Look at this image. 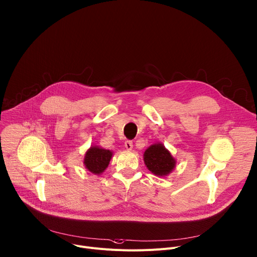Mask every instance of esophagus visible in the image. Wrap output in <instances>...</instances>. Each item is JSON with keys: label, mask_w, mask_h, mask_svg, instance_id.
Here are the masks:
<instances>
[{"label": "esophagus", "mask_w": 257, "mask_h": 257, "mask_svg": "<svg viewBox=\"0 0 257 257\" xmlns=\"http://www.w3.org/2000/svg\"><path fill=\"white\" fill-rule=\"evenodd\" d=\"M125 148L127 151H131L133 149V143L131 141L125 142Z\"/></svg>", "instance_id": "34e87169"}]
</instances>
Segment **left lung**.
<instances>
[{"mask_svg":"<svg viewBox=\"0 0 257 257\" xmlns=\"http://www.w3.org/2000/svg\"><path fill=\"white\" fill-rule=\"evenodd\" d=\"M144 161L148 169L157 176H166L176 166V161L163 144H155L144 154Z\"/></svg>","mask_w":257,"mask_h":257,"instance_id":"obj_1","label":"left lung"}]
</instances>
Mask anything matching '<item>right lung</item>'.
<instances>
[{
	"mask_svg": "<svg viewBox=\"0 0 257 257\" xmlns=\"http://www.w3.org/2000/svg\"><path fill=\"white\" fill-rule=\"evenodd\" d=\"M111 157L112 152L109 150H104L97 146L91 147L85 154L84 165L91 173L99 175L107 168Z\"/></svg>",
	"mask_w": 257,
	"mask_h": 257,
	"instance_id": "right-lung-1",
	"label": "right lung"
}]
</instances>
